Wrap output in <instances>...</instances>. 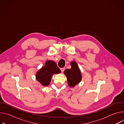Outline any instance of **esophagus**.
Wrapping results in <instances>:
<instances>
[{"label": "esophagus", "instance_id": "34e87169", "mask_svg": "<svg viewBox=\"0 0 124 124\" xmlns=\"http://www.w3.org/2000/svg\"><path fill=\"white\" fill-rule=\"evenodd\" d=\"M60 70H61V72L63 73L64 72V70H65V68H60Z\"/></svg>", "mask_w": 124, "mask_h": 124}]
</instances>
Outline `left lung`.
<instances>
[{
    "label": "left lung",
    "mask_w": 124,
    "mask_h": 124,
    "mask_svg": "<svg viewBox=\"0 0 124 124\" xmlns=\"http://www.w3.org/2000/svg\"><path fill=\"white\" fill-rule=\"evenodd\" d=\"M70 64L71 68L66 69L64 71V74L67 77L68 85L70 87H74L81 81V75L77 63L73 61Z\"/></svg>",
    "instance_id": "left-lung-1"
}]
</instances>
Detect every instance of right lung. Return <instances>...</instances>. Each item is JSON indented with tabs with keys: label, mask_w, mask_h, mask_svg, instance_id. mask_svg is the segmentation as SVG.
<instances>
[{
	"label": "right lung",
	"mask_w": 124,
	"mask_h": 124,
	"mask_svg": "<svg viewBox=\"0 0 124 124\" xmlns=\"http://www.w3.org/2000/svg\"><path fill=\"white\" fill-rule=\"evenodd\" d=\"M60 72L56 64L54 61L49 60L46 62L44 67L38 70L36 75V79L42 85L46 86L50 83L52 75L59 74Z\"/></svg>",
	"instance_id": "add662e5"
}]
</instances>
